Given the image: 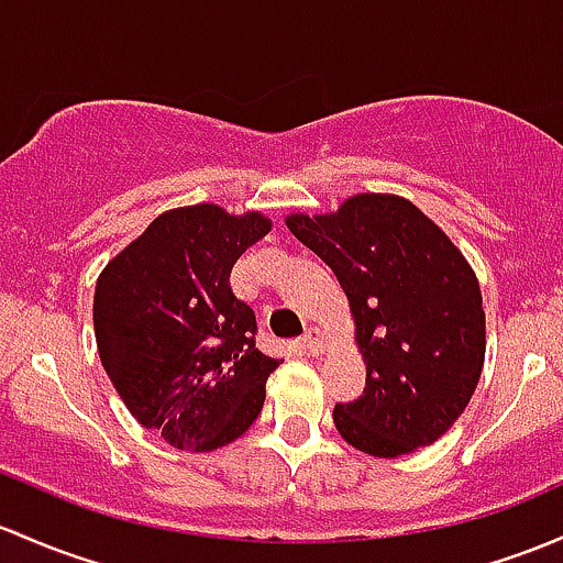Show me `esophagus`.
Here are the masks:
<instances>
[{"instance_id":"obj_1","label":"esophagus","mask_w":563,"mask_h":563,"mask_svg":"<svg viewBox=\"0 0 563 563\" xmlns=\"http://www.w3.org/2000/svg\"><path fill=\"white\" fill-rule=\"evenodd\" d=\"M299 345L307 356H316V353L323 351V334L318 329H310L305 336H301Z\"/></svg>"}]
</instances>
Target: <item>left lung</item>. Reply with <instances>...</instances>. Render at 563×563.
Listing matches in <instances>:
<instances>
[{"instance_id": "8db88e82", "label": "left lung", "mask_w": 563, "mask_h": 563, "mask_svg": "<svg viewBox=\"0 0 563 563\" xmlns=\"http://www.w3.org/2000/svg\"><path fill=\"white\" fill-rule=\"evenodd\" d=\"M351 301L366 364L358 399L334 407L345 442L396 459L440 440L475 394L485 358L477 277L416 205L358 194L329 216L286 218Z\"/></svg>"}]
</instances>
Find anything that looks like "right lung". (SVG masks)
I'll return each mask as SVG.
<instances>
[{
	"label": "right lung",
	"instance_id": "obj_1",
	"mask_svg": "<svg viewBox=\"0 0 563 563\" xmlns=\"http://www.w3.org/2000/svg\"><path fill=\"white\" fill-rule=\"evenodd\" d=\"M269 229L262 212L177 207L99 275L93 331L104 372L129 412L177 451L229 445L262 412L280 361L256 347V316L229 275Z\"/></svg>",
	"mask_w": 563,
	"mask_h": 563
}]
</instances>
